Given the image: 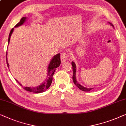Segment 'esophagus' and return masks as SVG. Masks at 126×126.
I'll return each instance as SVG.
<instances>
[{"instance_id":"34e87169","label":"esophagus","mask_w":126,"mask_h":126,"mask_svg":"<svg viewBox=\"0 0 126 126\" xmlns=\"http://www.w3.org/2000/svg\"><path fill=\"white\" fill-rule=\"evenodd\" d=\"M68 56L67 55V54L65 52H63L62 54H61V62L62 63L64 62L67 61V59H68Z\"/></svg>"}]
</instances>
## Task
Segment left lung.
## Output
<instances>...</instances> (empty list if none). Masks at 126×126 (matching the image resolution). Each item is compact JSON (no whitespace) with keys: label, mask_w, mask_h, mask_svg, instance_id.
<instances>
[{"label":"left lung","mask_w":126,"mask_h":126,"mask_svg":"<svg viewBox=\"0 0 126 126\" xmlns=\"http://www.w3.org/2000/svg\"><path fill=\"white\" fill-rule=\"evenodd\" d=\"M110 24H111V26L113 25L111 23H110ZM72 69H73V77H72V79H73V81L74 83V84H75L76 86H77L78 87L79 89L82 90V91H90V90L93 89V88H86V87H83L82 86H81V85L79 84V83L76 80V65H75V64L73 62H72Z\"/></svg>","instance_id":"1"}]
</instances>
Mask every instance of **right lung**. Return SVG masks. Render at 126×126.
<instances>
[{
  "mask_svg": "<svg viewBox=\"0 0 126 126\" xmlns=\"http://www.w3.org/2000/svg\"><path fill=\"white\" fill-rule=\"evenodd\" d=\"M26 19V17H23L22 19H20V21L16 25L15 27H18L19 26H21L25 22ZM14 28H12V30H11L9 37H8V45L10 43V37L11 36V34L13 32ZM7 52H6V62H7V64L8 67H9V64H8V62H7ZM61 64V55L60 54H58L54 56V58H52V59L51 60L50 63L49 64L48 67V75L47 78L46 79L45 82L43 84L40 85L39 86L36 87H24L23 88L26 91L32 92L33 93H40L45 92L46 90H47L48 88L49 87V86H51V83L52 81V77L54 75L55 71L56 70V68L58 67ZM17 83H19L20 86H22V84H20L17 80H16Z\"/></svg>",
  "mask_w": 126,
  "mask_h": 126,
  "instance_id": "add662e5",
  "label": "right lung"
}]
</instances>
